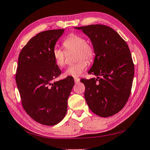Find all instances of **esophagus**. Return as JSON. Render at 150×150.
<instances>
[{
  "mask_svg": "<svg viewBox=\"0 0 150 150\" xmlns=\"http://www.w3.org/2000/svg\"><path fill=\"white\" fill-rule=\"evenodd\" d=\"M74 80H75V82L76 83H79L80 81V79L79 78V77H75L74 78Z\"/></svg>",
  "mask_w": 150,
  "mask_h": 150,
  "instance_id": "esophagus-1",
  "label": "esophagus"
}]
</instances>
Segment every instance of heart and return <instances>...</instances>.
Listing matches in <instances>:
<instances>
[{"label": "heart", "mask_w": 150, "mask_h": 150, "mask_svg": "<svg viewBox=\"0 0 150 150\" xmlns=\"http://www.w3.org/2000/svg\"><path fill=\"white\" fill-rule=\"evenodd\" d=\"M63 46L66 50H75V59L78 60L75 64L67 67L64 75L67 77H77L84 71L87 67V62L83 60L91 62L94 58V50L91 45L86 42L84 38L81 35L71 34L64 40ZM53 59L55 64L59 67L65 65V54L62 49L58 47L52 50Z\"/></svg>", "instance_id": "heart-1"}]
</instances>
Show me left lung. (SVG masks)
<instances>
[{
    "label": "left lung",
    "mask_w": 150,
    "mask_h": 150,
    "mask_svg": "<svg viewBox=\"0 0 150 150\" xmlns=\"http://www.w3.org/2000/svg\"><path fill=\"white\" fill-rule=\"evenodd\" d=\"M75 29L87 35L94 50V63L88 73L97 77L81 79L88 108L102 117L115 115L126 104L131 91L134 67L129 48L110 27L96 24Z\"/></svg>",
    "instance_id": "1"
}]
</instances>
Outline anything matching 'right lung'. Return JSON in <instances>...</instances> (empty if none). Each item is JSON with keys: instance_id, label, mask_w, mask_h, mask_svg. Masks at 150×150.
<instances>
[{"instance_id": "right-lung-1", "label": "right lung", "mask_w": 150, "mask_h": 150, "mask_svg": "<svg viewBox=\"0 0 150 150\" xmlns=\"http://www.w3.org/2000/svg\"><path fill=\"white\" fill-rule=\"evenodd\" d=\"M64 32L59 29L39 33L29 40L18 58L16 81L23 107L35 121L48 126L64 118L75 84L71 77L53 82L62 71L52 52Z\"/></svg>"}]
</instances>
